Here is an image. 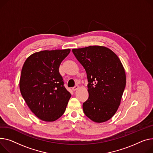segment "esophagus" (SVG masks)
<instances>
[{"label":"esophagus","mask_w":153,"mask_h":153,"mask_svg":"<svg viewBox=\"0 0 153 153\" xmlns=\"http://www.w3.org/2000/svg\"><path fill=\"white\" fill-rule=\"evenodd\" d=\"M79 86L78 85H75L74 87H73V91H76V90H77L79 88Z\"/></svg>","instance_id":"esophagus-1"}]
</instances>
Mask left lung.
<instances>
[{
  "label": "left lung",
  "instance_id": "1",
  "mask_svg": "<svg viewBox=\"0 0 153 153\" xmlns=\"http://www.w3.org/2000/svg\"><path fill=\"white\" fill-rule=\"evenodd\" d=\"M84 68L88 79V98L83 103L86 116L98 123L113 117L119 108L126 84L124 68L118 56L103 46L73 49Z\"/></svg>",
  "mask_w": 153,
  "mask_h": 153
}]
</instances>
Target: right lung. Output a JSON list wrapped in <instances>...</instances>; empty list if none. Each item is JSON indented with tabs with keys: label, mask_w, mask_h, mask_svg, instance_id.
<instances>
[{
	"label": "right lung",
	"mask_w": 153,
	"mask_h": 153,
	"mask_svg": "<svg viewBox=\"0 0 153 153\" xmlns=\"http://www.w3.org/2000/svg\"><path fill=\"white\" fill-rule=\"evenodd\" d=\"M70 51H40L29 56L23 66L20 91L30 111L44 121L53 122L62 116L71 98L59 73Z\"/></svg>",
	"instance_id": "add662e5"
}]
</instances>
